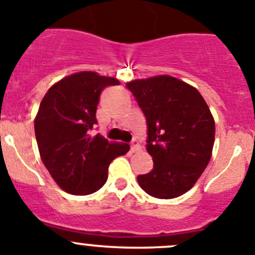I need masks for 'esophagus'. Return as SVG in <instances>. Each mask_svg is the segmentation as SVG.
<instances>
[{
	"label": "esophagus",
	"mask_w": 255,
	"mask_h": 255,
	"mask_svg": "<svg viewBox=\"0 0 255 255\" xmlns=\"http://www.w3.org/2000/svg\"><path fill=\"white\" fill-rule=\"evenodd\" d=\"M130 150H132L133 153L140 150V144H139V142H138L137 139H133L132 142H130Z\"/></svg>",
	"instance_id": "esophagus-1"
}]
</instances>
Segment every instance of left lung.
<instances>
[{"label": "left lung", "instance_id": "8db88e82", "mask_svg": "<svg viewBox=\"0 0 255 255\" xmlns=\"http://www.w3.org/2000/svg\"><path fill=\"white\" fill-rule=\"evenodd\" d=\"M147 121L153 169L138 175L149 196L172 199L193 187L211 160L216 125L201 93L169 76L127 83Z\"/></svg>", "mask_w": 255, "mask_h": 255}]
</instances>
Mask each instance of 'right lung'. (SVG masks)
I'll list each match as a JSON object with an SVG mask.
<instances>
[{"label":"right lung","instance_id":"obj_1","mask_svg":"<svg viewBox=\"0 0 255 255\" xmlns=\"http://www.w3.org/2000/svg\"><path fill=\"white\" fill-rule=\"evenodd\" d=\"M116 85V78L95 72L75 73L52 86L39 105L34 133L41 159L67 193L97 192L107 182L111 162L129 150L100 133L92 135L101 93Z\"/></svg>","mask_w":255,"mask_h":255}]
</instances>
